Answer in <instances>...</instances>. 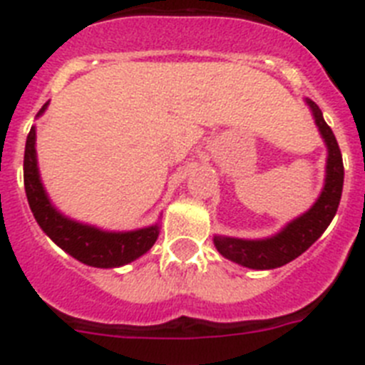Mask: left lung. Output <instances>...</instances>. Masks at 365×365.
I'll return each instance as SVG.
<instances>
[{"label": "left lung", "mask_w": 365, "mask_h": 365, "mask_svg": "<svg viewBox=\"0 0 365 365\" xmlns=\"http://www.w3.org/2000/svg\"><path fill=\"white\" fill-rule=\"evenodd\" d=\"M307 104L311 106L316 125L320 128V133L325 138L329 150L327 175H325V186L322 190V195L311 210L289 222L278 235H274L270 240L247 241L221 237V235L214 237L219 254H222L227 259L256 270L278 269V267L287 265L289 261L302 256L333 221L338 205H340L341 188H344L341 151L338 148L333 130L324 120L320 108L312 100H307Z\"/></svg>", "instance_id": "left-lung-1"}]
</instances>
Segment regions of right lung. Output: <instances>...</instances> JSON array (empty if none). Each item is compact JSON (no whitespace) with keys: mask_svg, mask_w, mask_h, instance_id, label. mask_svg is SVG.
<instances>
[{"mask_svg":"<svg viewBox=\"0 0 365 365\" xmlns=\"http://www.w3.org/2000/svg\"><path fill=\"white\" fill-rule=\"evenodd\" d=\"M45 108L47 104L40 109V113H43ZM34 138H36V131L31 128L27 143H25L24 157L25 193H27V201L34 219L58 247L63 248L74 259L82 261L86 265L100 267V269L125 265L146 254L153 247L159 237L157 225L135 232H102L98 228L80 225L58 214L45 195V190L40 182Z\"/></svg>","mask_w":365,"mask_h":365,"instance_id":"add662e5","label":"right lung"}]
</instances>
